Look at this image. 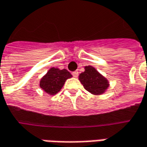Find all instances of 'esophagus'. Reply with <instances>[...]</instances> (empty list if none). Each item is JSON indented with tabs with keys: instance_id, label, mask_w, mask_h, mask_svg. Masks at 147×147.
Returning a JSON list of instances; mask_svg holds the SVG:
<instances>
[{
	"instance_id": "1",
	"label": "esophagus",
	"mask_w": 147,
	"mask_h": 147,
	"mask_svg": "<svg viewBox=\"0 0 147 147\" xmlns=\"http://www.w3.org/2000/svg\"><path fill=\"white\" fill-rule=\"evenodd\" d=\"M72 76H73V77H76V78H77L79 76V72L77 71H73L72 72Z\"/></svg>"
}]
</instances>
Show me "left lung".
I'll list each match as a JSON object with an SVG mask.
<instances>
[{"mask_svg":"<svg viewBox=\"0 0 147 147\" xmlns=\"http://www.w3.org/2000/svg\"><path fill=\"white\" fill-rule=\"evenodd\" d=\"M79 80L84 89L93 94H103L109 85L107 80L91 66L85 67V71L80 75Z\"/></svg>","mask_w":147,"mask_h":147,"instance_id":"1","label":"left lung"}]
</instances>
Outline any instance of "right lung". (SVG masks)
<instances>
[{"label":"right lung","mask_w":147,"mask_h":147,"mask_svg":"<svg viewBox=\"0 0 147 147\" xmlns=\"http://www.w3.org/2000/svg\"><path fill=\"white\" fill-rule=\"evenodd\" d=\"M72 76L67 70L52 67L47 74L40 80V88L43 89L47 94H56L63 86L65 81Z\"/></svg>","instance_id":"obj_1"}]
</instances>
